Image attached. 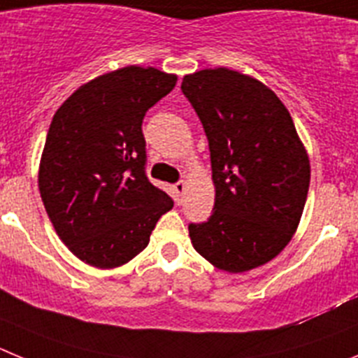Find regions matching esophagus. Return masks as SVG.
<instances>
[{
  "mask_svg": "<svg viewBox=\"0 0 358 358\" xmlns=\"http://www.w3.org/2000/svg\"><path fill=\"white\" fill-rule=\"evenodd\" d=\"M173 189H175L176 201L182 203V199H183V191H185V182H176L175 185H173Z\"/></svg>",
  "mask_w": 358,
  "mask_h": 358,
  "instance_id": "1",
  "label": "esophagus"
}]
</instances>
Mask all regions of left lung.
<instances>
[{
    "instance_id": "obj_1",
    "label": "left lung",
    "mask_w": 358,
    "mask_h": 358,
    "mask_svg": "<svg viewBox=\"0 0 358 358\" xmlns=\"http://www.w3.org/2000/svg\"><path fill=\"white\" fill-rule=\"evenodd\" d=\"M182 92L208 139L214 210L189 224L192 246L228 273L275 259L298 228L310 164L278 96L259 80L217 67L183 76Z\"/></svg>"
}]
</instances>
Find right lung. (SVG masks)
<instances>
[{"label":"right lung","instance_id":"1","mask_svg":"<svg viewBox=\"0 0 358 358\" xmlns=\"http://www.w3.org/2000/svg\"><path fill=\"white\" fill-rule=\"evenodd\" d=\"M175 85V75L128 66L82 85L53 115L38 189L62 243L85 264H127L173 208L146 175L143 119Z\"/></svg>","mask_w":358,"mask_h":358}]
</instances>
